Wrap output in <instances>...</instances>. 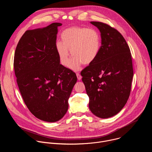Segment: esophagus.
Wrapping results in <instances>:
<instances>
[{
    "mask_svg": "<svg viewBox=\"0 0 152 152\" xmlns=\"http://www.w3.org/2000/svg\"><path fill=\"white\" fill-rule=\"evenodd\" d=\"M76 76H77V79H78L79 80H80L82 79V76H81V75H80L79 73H76Z\"/></svg>",
    "mask_w": 152,
    "mask_h": 152,
    "instance_id": "34e87169",
    "label": "esophagus"
}]
</instances>
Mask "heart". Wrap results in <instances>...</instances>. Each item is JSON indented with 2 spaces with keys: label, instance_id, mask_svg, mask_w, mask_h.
Listing matches in <instances>:
<instances>
[{
  "label": "heart",
  "instance_id": "1",
  "mask_svg": "<svg viewBox=\"0 0 152 152\" xmlns=\"http://www.w3.org/2000/svg\"><path fill=\"white\" fill-rule=\"evenodd\" d=\"M62 41H57L56 49L60 61L64 66L70 61V50L74 58L69 67L77 71L82 64L88 65L95 61L101 49V37L94 28L71 27L61 34Z\"/></svg>",
  "mask_w": 152,
  "mask_h": 152
}]
</instances>
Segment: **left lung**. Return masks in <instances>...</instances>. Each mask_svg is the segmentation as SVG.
I'll list each match as a JSON object with an SVG mask.
<instances>
[{"label": "left lung", "mask_w": 152, "mask_h": 152, "mask_svg": "<svg viewBox=\"0 0 152 152\" xmlns=\"http://www.w3.org/2000/svg\"><path fill=\"white\" fill-rule=\"evenodd\" d=\"M100 32L101 49L81 72L92 113L101 118L117 114L131 90L134 72L131 50L123 35L107 24L91 21Z\"/></svg>", "instance_id": "1"}]
</instances>
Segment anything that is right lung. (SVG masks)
<instances>
[{"instance_id": "1", "label": "right lung", "mask_w": 152, "mask_h": 152, "mask_svg": "<svg viewBox=\"0 0 152 152\" xmlns=\"http://www.w3.org/2000/svg\"><path fill=\"white\" fill-rule=\"evenodd\" d=\"M53 23L28 30L19 40L14 68L21 96L37 118L56 122L66 114L77 81L75 73L60 64L56 49L58 27Z\"/></svg>"}]
</instances>
